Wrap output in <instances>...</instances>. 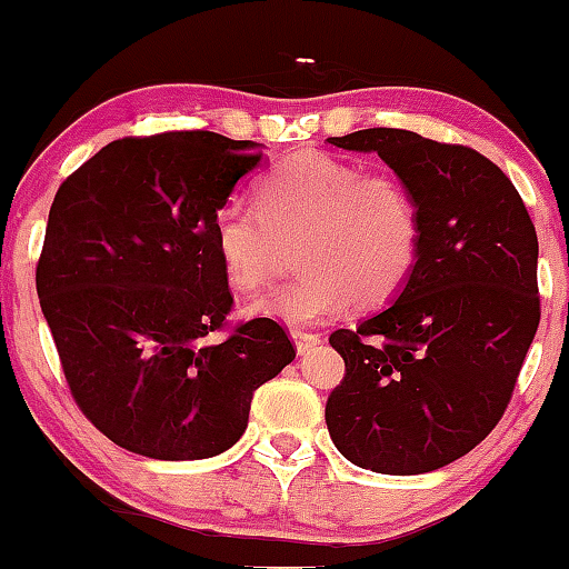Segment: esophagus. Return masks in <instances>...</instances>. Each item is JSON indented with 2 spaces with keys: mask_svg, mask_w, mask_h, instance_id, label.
Segmentation results:
<instances>
[{
  "mask_svg": "<svg viewBox=\"0 0 569 569\" xmlns=\"http://www.w3.org/2000/svg\"><path fill=\"white\" fill-rule=\"evenodd\" d=\"M292 341H296V349H298V355H306L309 352L311 347H317L319 341H322V336L319 333H309V330H292Z\"/></svg>",
  "mask_w": 569,
  "mask_h": 569,
  "instance_id": "1",
  "label": "esophagus"
}]
</instances>
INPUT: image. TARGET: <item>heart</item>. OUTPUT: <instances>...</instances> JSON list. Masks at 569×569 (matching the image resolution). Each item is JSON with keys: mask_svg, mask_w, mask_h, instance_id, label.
Returning a JSON list of instances; mask_svg holds the SVG:
<instances>
[{"mask_svg": "<svg viewBox=\"0 0 569 569\" xmlns=\"http://www.w3.org/2000/svg\"><path fill=\"white\" fill-rule=\"evenodd\" d=\"M258 209L228 201L212 217V244L228 282H271L298 241L290 284L250 306L252 315L301 328L355 309H381L411 279L422 252L413 190L389 171H362L319 150L284 158L260 177Z\"/></svg>", "mask_w": 569, "mask_h": 569, "instance_id": "obj_1", "label": "heart"}]
</instances>
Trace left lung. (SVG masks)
<instances>
[{
    "label": "left lung",
    "instance_id": "left-lung-1",
    "mask_svg": "<svg viewBox=\"0 0 569 569\" xmlns=\"http://www.w3.org/2000/svg\"><path fill=\"white\" fill-rule=\"evenodd\" d=\"M328 142L379 152L413 190L422 252L398 301L330 333L347 373L325 422L357 468L430 473L506 413L540 322L538 233L513 182L473 147L406 129Z\"/></svg>",
    "mask_w": 569,
    "mask_h": 569
}]
</instances>
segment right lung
I'll use <instances>...</instances> for the list:
<instances>
[{"mask_svg": "<svg viewBox=\"0 0 569 569\" xmlns=\"http://www.w3.org/2000/svg\"><path fill=\"white\" fill-rule=\"evenodd\" d=\"M260 158V144L214 131L126 137L56 193L37 263L42 315L74 403L133 455L231 449L254 389L296 360L273 319L226 322L212 217Z\"/></svg>", "mask_w": 569, "mask_h": 569, "instance_id": "1", "label": "right lung"}]
</instances>
